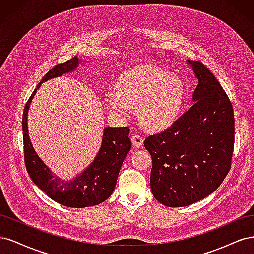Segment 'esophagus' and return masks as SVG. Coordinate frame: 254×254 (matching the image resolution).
Returning <instances> with one entry per match:
<instances>
[{"label": "esophagus", "mask_w": 254, "mask_h": 254, "mask_svg": "<svg viewBox=\"0 0 254 254\" xmlns=\"http://www.w3.org/2000/svg\"><path fill=\"white\" fill-rule=\"evenodd\" d=\"M132 142L135 146L139 148V146H141L143 144V138L139 135V134H134L132 136Z\"/></svg>", "instance_id": "1"}]
</instances>
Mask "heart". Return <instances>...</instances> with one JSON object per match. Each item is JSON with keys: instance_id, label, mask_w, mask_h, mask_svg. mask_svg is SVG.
<instances>
[{"instance_id": "obj_1", "label": "heart", "mask_w": 254, "mask_h": 254, "mask_svg": "<svg viewBox=\"0 0 254 254\" xmlns=\"http://www.w3.org/2000/svg\"><path fill=\"white\" fill-rule=\"evenodd\" d=\"M185 96L182 79L174 72L154 66H140L122 73L116 89L105 94L110 112L127 118L136 108L142 124L152 129L170 127L178 117Z\"/></svg>"}]
</instances>
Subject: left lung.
Listing matches in <instances>:
<instances>
[{"label":"left lung","instance_id":"obj_1","mask_svg":"<svg viewBox=\"0 0 254 254\" xmlns=\"http://www.w3.org/2000/svg\"><path fill=\"white\" fill-rule=\"evenodd\" d=\"M188 63L198 79L192 106L168 129L144 140L152 157V193L172 208L213 193L230 171L234 148L231 101L200 61Z\"/></svg>","mask_w":254,"mask_h":254}]
</instances>
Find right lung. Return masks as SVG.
<instances>
[{"label":"right lung","mask_w":254,"mask_h":254,"mask_svg":"<svg viewBox=\"0 0 254 254\" xmlns=\"http://www.w3.org/2000/svg\"><path fill=\"white\" fill-rule=\"evenodd\" d=\"M79 62L77 57H73L66 62L56 65L48 71L26 102L22 118L24 161L31 181L48 197L70 208L96 206L108 199L115 189L122 162L132 146V142L128 138L129 128L127 127H105L101 148L94 161L82 173L69 182H64L56 177L32 148L28 135L27 114L37 89L45 81L76 69Z\"/></svg>","instance_id":"right-lung-1"}]
</instances>
